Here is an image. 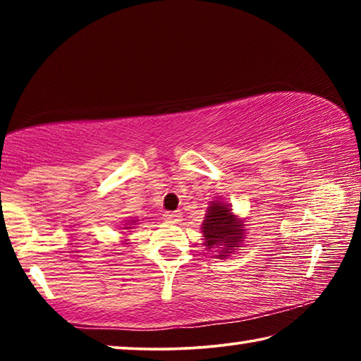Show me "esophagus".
<instances>
[{
    "label": "esophagus",
    "instance_id": "1",
    "mask_svg": "<svg viewBox=\"0 0 361 361\" xmlns=\"http://www.w3.org/2000/svg\"><path fill=\"white\" fill-rule=\"evenodd\" d=\"M164 219H166L167 223H180L181 212H167L166 215H164Z\"/></svg>",
    "mask_w": 361,
    "mask_h": 361
}]
</instances>
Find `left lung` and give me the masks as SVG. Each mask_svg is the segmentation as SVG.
<instances>
[{"instance_id": "8db88e82", "label": "left lung", "mask_w": 361, "mask_h": 361, "mask_svg": "<svg viewBox=\"0 0 361 361\" xmlns=\"http://www.w3.org/2000/svg\"><path fill=\"white\" fill-rule=\"evenodd\" d=\"M207 252H213L216 258H228L245 240V219L234 215L232 205L223 199L212 200L207 207L205 219L200 224Z\"/></svg>"}]
</instances>
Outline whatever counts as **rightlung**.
<instances>
[{"label": "right lung", "mask_w": 361, "mask_h": 361, "mask_svg": "<svg viewBox=\"0 0 361 361\" xmlns=\"http://www.w3.org/2000/svg\"><path fill=\"white\" fill-rule=\"evenodd\" d=\"M138 221H140V219H137V218H129V219H126V221H122L121 229L126 231V232H122V234H124V237H122L121 242L124 243V245H127V243H129V239H127V235L130 234V229H135V226L138 224Z\"/></svg>", "instance_id": "1"}]
</instances>
